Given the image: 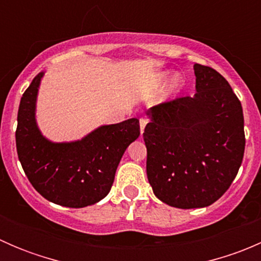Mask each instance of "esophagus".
<instances>
[{"instance_id": "obj_1", "label": "esophagus", "mask_w": 261, "mask_h": 261, "mask_svg": "<svg viewBox=\"0 0 261 261\" xmlns=\"http://www.w3.org/2000/svg\"><path fill=\"white\" fill-rule=\"evenodd\" d=\"M146 123H147L146 118H140V133H141V134L144 133V128H145Z\"/></svg>"}]
</instances>
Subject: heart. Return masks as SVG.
Segmentation results:
<instances>
[{"mask_svg":"<svg viewBox=\"0 0 261 261\" xmlns=\"http://www.w3.org/2000/svg\"><path fill=\"white\" fill-rule=\"evenodd\" d=\"M173 78V73L172 72H163V73H159V74L156 75V78H155V86L156 87H162L164 86L165 83H167L168 81L172 80ZM180 84V82L178 80H175L174 82V87L175 88H178Z\"/></svg>","mask_w":261,"mask_h":261,"instance_id":"b5f03b06","label":"heart"}]
</instances>
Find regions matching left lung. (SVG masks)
Listing matches in <instances>:
<instances>
[{
	"label": "left lung",
	"mask_w": 261,
	"mask_h": 261,
	"mask_svg": "<svg viewBox=\"0 0 261 261\" xmlns=\"http://www.w3.org/2000/svg\"><path fill=\"white\" fill-rule=\"evenodd\" d=\"M196 92L147 110L146 174L155 196L177 208H202L228 189L244 158L241 102L228 82L194 64Z\"/></svg>",
	"instance_id": "1"
}]
</instances>
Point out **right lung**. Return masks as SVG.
Masks as SVG:
<instances>
[{
    "mask_svg": "<svg viewBox=\"0 0 261 261\" xmlns=\"http://www.w3.org/2000/svg\"><path fill=\"white\" fill-rule=\"evenodd\" d=\"M45 72L22 94L16 149L26 177L48 201L70 208L92 206L109 194L123 152L140 135L138 118L102 125L81 140L54 143L36 122V101Z\"/></svg>",
    "mask_w": 261,
    "mask_h": 261,
    "instance_id": "1",
    "label": "right lung"
}]
</instances>
